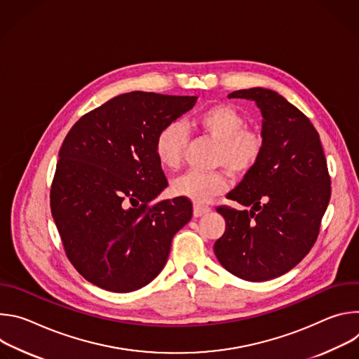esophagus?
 Here are the masks:
<instances>
[{
	"label": "esophagus",
	"instance_id": "esophagus-1",
	"mask_svg": "<svg viewBox=\"0 0 359 359\" xmlns=\"http://www.w3.org/2000/svg\"><path fill=\"white\" fill-rule=\"evenodd\" d=\"M210 212V208H206V206H200V204H196V206L193 208V216L194 217H200L203 215H206Z\"/></svg>",
	"mask_w": 359,
	"mask_h": 359
}]
</instances>
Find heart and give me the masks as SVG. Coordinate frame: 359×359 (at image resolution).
<instances>
[{
  "instance_id": "1",
  "label": "heart",
  "mask_w": 359,
  "mask_h": 359,
  "mask_svg": "<svg viewBox=\"0 0 359 359\" xmlns=\"http://www.w3.org/2000/svg\"><path fill=\"white\" fill-rule=\"evenodd\" d=\"M191 123L219 142L216 163L233 173H244L257 163L264 146L263 136L257 130L245 128L247 121L236 108L215 105L200 112ZM186 140V129L179 122H169L159 130L155 151L165 168L173 170L180 166ZM227 186V177L222 172L190 170L173 180L172 190L196 203H206L213 196L223 193Z\"/></svg>"
}]
</instances>
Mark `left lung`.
Instances as JSON below:
<instances>
[{"mask_svg":"<svg viewBox=\"0 0 359 359\" xmlns=\"http://www.w3.org/2000/svg\"><path fill=\"white\" fill-rule=\"evenodd\" d=\"M230 97L252 100L262 112L263 151L227 194L247 210L217 208L226 220L215 243L219 263L245 281H267L294 269L314 245L331 197L320 135L278 92L240 89Z\"/></svg>","mask_w":359,"mask_h":359,"instance_id":"left-lung-1","label":"left lung"}]
</instances>
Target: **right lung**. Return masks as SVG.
<instances>
[{"label": "right lung", "mask_w": 359, "mask_h": 359, "mask_svg": "<svg viewBox=\"0 0 359 359\" xmlns=\"http://www.w3.org/2000/svg\"><path fill=\"white\" fill-rule=\"evenodd\" d=\"M197 96L135 90L83 115L67 135L50 187V212L67 257L93 285L130 292L163 270L173 236L193 215L186 197L149 206L168 180L159 130Z\"/></svg>", "instance_id": "1"}]
</instances>
